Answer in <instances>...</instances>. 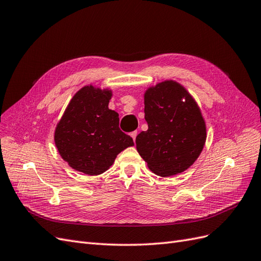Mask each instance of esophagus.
<instances>
[{
    "mask_svg": "<svg viewBox=\"0 0 261 261\" xmlns=\"http://www.w3.org/2000/svg\"><path fill=\"white\" fill-rule=\"evenodd\" d=\"M130 136H131V138L133 139V141H135V142H136V138H137V136H138V131H133V132H131V133H130Z\"/></svg>",
    "mask_w": 261,
    "mask_h": 261,
    "instance_id": "1",
    "label": "esophagus"
}]
</instances>
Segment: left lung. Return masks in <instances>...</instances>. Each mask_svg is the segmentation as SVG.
I'll list each match as a JSON object with an SVG mask.
<instances>
[{
    "instance_id": "1",
    "label": "left lung",
    "mask_w": 261,
    "mask_h": 261,
    "mask_svg": "<svg viewBox=\"0 0 261 261\" xmlns=\"http://www.w3.org/2000/svg\"><path fill=\"white\" fill-rule=\"evenodd\" d=\"M148 129L139 133L137 150L153 173L163 177L182 173L199 158L206 139L197 102L185 87L165 81L144 95Z\"/></svg>"
}]
</instances>
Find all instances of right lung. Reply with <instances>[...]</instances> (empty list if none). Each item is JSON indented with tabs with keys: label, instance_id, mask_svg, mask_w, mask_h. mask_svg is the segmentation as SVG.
<instances>
[{
	"label": "right lung",
	"instance_id": "1",
	"mask_svg": "<svg viewBox=\"0 0 261 261\" xmlns=\"http://www.w3.org/2000/svg\"><path fill=\"white\" fill-rule=\"evenodd\" d=\"M111 92L85 86L73 96L59 121L55 142L61 158L86 175H99L117 155L135 145L119 129V115L108 108Z\"/></svg>",
	"mask_w": 261,
	"mask_h": 261
}]
</instances>
